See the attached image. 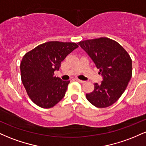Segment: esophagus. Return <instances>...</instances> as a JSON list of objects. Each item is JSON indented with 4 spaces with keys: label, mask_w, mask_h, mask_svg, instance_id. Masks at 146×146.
I'll list each match as a JSON object with an SVG mask.
<instances>
[{
    "label": "esophagus",
    "mask_w": 146,
    "mask_h": 146,
    "mask_svg": "<svg viewBox=\"0 0 146 146\" xmlns=\"http://www.w3.org/2000/svg\"><path fill=\"white\" fill-rule=\"evenodd\" d=\"M75 80H76L77 82H80V83H84L85 82V81H83V80H80V79H78V78H75Z\"/></svg>",
    "instance_id": "esophagus-1"
}]
</instances>
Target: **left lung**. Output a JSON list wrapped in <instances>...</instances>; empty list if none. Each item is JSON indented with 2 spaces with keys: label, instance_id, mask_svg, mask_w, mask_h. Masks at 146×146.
<instances>
[{
  "label": "left lung",
  "instance_id": "8db88e82",
  "mask_svg": "<svg viewBox=\"0 0 146 146\" xmlns=\"http://www.w3.org/2000/svg\"><path fill=\"white\" fill-rule=\"evenodd\" d=\"M78 44L103 77L102 83H95L94 90L86 95V99L98 108L110 106L121 96L131 79V58L117 42L108 38L86 40Z\"/></svg>",
  "mask_w": 146,
  "mask_h": 146
}]
</instances>
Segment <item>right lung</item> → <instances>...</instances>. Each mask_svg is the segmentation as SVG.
Returning <instances> with one entry per match:
<instances>
[{"label": "right lung", "instance_id": "right-lung-1", "mask_svg": "<svg viewBox=\"0 0 146 146\" xmlns=\"http://www.w3.org/2000/svg\"><path fill=\"white\" fill-rule=\"evenodd\" d=\"M78 46L75 42L51 41L25 53L21 62V80L33 103L50 108L64 97L70 81L54 76V71Z\"/></svg>", "mask_w": 146, "mask_h": 146}]
</instances>
